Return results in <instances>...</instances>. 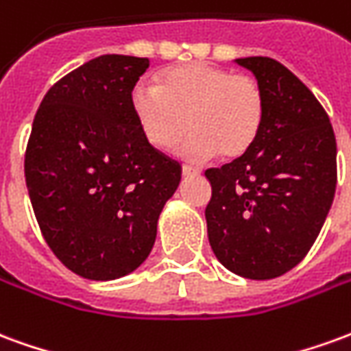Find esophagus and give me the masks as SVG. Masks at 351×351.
<instances>
[{
    "label": "esophagus",
    "mask_w": 351,
    "mask_h": 351,
    "mask_svg": "<svg viewBox=\"0 0 351 351\" xmlns=\"http://www.w3.org/2000/svg\"><path fill=\"white\" fill-rule=\"evenodd\" d=\"M199 173H201V169H197V167H191V165H184V167H182V175L184 176L199 175Z\"/></svg>",
    "instance_id": "esophagus-1"
}]
</instances>
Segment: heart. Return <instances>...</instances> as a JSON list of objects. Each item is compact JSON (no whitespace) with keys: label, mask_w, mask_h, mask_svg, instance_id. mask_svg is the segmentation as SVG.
Masks as SVG:
<instances>
[{"label":"heart","mask_w":351,"mask_h":351,"mask_svg":"<svg viewBox=\"0 0 351 351\" xmlns=\"http://www.w3.org/2000/svg\"><path fill=\"white\" fill-rule=\"evenodd\" d=\"M131 107L145 137L160 150L175 148L195 131L182 154L237 160L256 145L265 122V93L248 75L210 64H184L161 71L156 88L138 84Z\"/></svg>","instance_id":"obj_1"}]
</instances>
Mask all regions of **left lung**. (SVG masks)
I'll return each mask as SVG.
<instances>
[{
	"instance_id": "left-lung-1",
	"label": "left lung",
	"mask_w": 351,
	"mask_h": 351,
	"mask_svg": "<svg viewBox=\"0 0 351 351\" xmlns=\"http://www.w3.org/2000/svg\"><path fill=\"white\" fill-rule=\"evenodd\" d=\"M265 93L256 145L220 169H206L213 197L208 243L226 269L252 280L301 263L324 228L337 188V141L314 93L265 56L239 58Z\"/></svg>"
}]
</instances>
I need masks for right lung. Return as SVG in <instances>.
I'll use <instances>...</instances> for the list:
<instances>
[{"mask_svg": "<svg viewBox=\"0 0 351 351\" xmlns=\"http://www.w3.org/2000/svg\"><path fill=\"white\" fill-rule=\"evenodd\" d=\"M148 65V58H93L50 88L34 118L27 193L50 250L82 278L135 271L180 184V163L148 143L131 107Z\"/></svg>", "mask_w": 351, "mask_h": 351, "instance_id": "add662e5", "label": "right lung"}]
</instances>
